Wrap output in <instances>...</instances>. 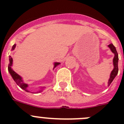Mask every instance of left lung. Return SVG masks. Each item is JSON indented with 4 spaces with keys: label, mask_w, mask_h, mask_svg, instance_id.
I'll return each mask as SVG.
<instances>
[{
    "label": "left lung",
    "mask_w": 124,
    "mask_h": 124,
    "mask_svg": "<svg viewBox=\"0 0 124 124\" xmlns=\"http://www.w3.org/2000/svg\"><path fill=\"white\" fill-rule=\"evenodd\" d=\"M108 47L110 49L111 51L114 54V57L113 59V65H114V69L111 71V73L110 74V78L108 81V86H109L114 79L116 78V76L117 75L118 71H119V69H118V61H119V57H118V53L117 52L116 47L110 43V45H108Z\"/></svg>",
    "instance_id": "8db88e82"
}]
</instances>
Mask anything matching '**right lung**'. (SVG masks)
<instances>
[{
	"label": "right lung",
	"mask_w": 124,
	"mask_h": 124,
	"mask_svg": "<svg viewBox=\"0 0 124 124\" xmlns=\"http://www.w3.org/2000/svg\"><path fill=\"white\" fill-rule=\"evenodd\" d=\"M15 46H16V44H14L13 45L12 48V51L15 50ZM12 64H13V59L10 56H9V64H8V72L10 74L11 76L12 77L13 79L15 81V82L17 83V84L18 85L19 87H21L22 89H23L24 91H25L28 92V93H30V91L28 89V84H27V83H24L22 79V78L20 76V75H18L17 73H15L13 69L12 68ZM60 64V63H58V62H55L54 63V67H53V70L54 69V68H56L58 65ZM45 87H40V89H39L38 91L37 92V93H41L42 92V91L43 90V89L45 88Z\"/></svg>",
	"instance_id": "obj_1"
}]
</instances>
